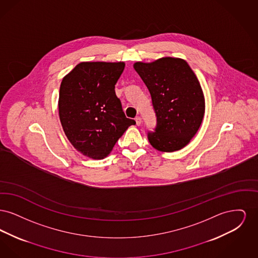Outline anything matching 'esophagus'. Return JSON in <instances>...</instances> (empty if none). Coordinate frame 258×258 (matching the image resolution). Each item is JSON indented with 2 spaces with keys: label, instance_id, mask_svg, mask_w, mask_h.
Masks as SVG:
<instances>
[{
  "label": "esophagus",
  "instance_id": "34e87169",
  "mask_svg": "<svg viewBox=\"0 0 258 258\" xmlns=\"http://www.w3.org/2000/svg\"><path fill=\"white\" fill-rule=\"evenodd\" d=\"M135 122H136L137 125H140V124H141V118H140L139 116H137V117L135 118Z\"/></svg>",
  "mask_w": 258,
  "mask_h": 258
}]
</instances>
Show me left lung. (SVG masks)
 Segmentation results:
<instances>
[{
	"mask_svg": "<svg viewBox=\"0 0 258 258\" xmlns=\"http://www.w3.org/2000/svg\"><path fill=\"white\" fill-rule=\"evenodd\" d=\"M148 88L157 118L150 144L159 151L174 152L187 145L202 123L205 101L197 75L186 61L165 57L134 66Z\"/></svg>",
	"mask_w": 258,
	"mask_h": 258,
	"instance_id": "8db88e82",
	"label": "left lung"
}]
</instances>
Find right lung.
Returning <instances> with one entry per match:
<instances>
[{
  "label": "right lung",
  "mask_w": 258,
  "mask_h": 258,
  "mask_svg": "<svg viewBox=\"0 0 258 258\" xmlns=\"http://www.w3.org/2000/svg\"><path fill=\"white\" fill-rule=\"evenodd\" d=\"M123 69L122 61H84L61 81V126L73 146L90 159L105 158L126 128L135 124L125 117L115 93Z\"/></svg>",
  "instance_id": "add662e5"
}]
</instances>
